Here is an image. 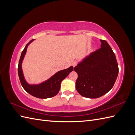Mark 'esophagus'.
Instances as JSON below:
<instances>
[{
    "mask_svg": "<svg viewBox=\"0 0 135 135\" xmlns=\"http://www.w3.org/2000/svg\"><path fill=\"white\" fill-rule=\"evenodd\" d=\"M77 64H78V62H77V61H73V62H72V65H73V66L74 67V68L75 66H76Z\"/></svg>",
    "mask_w": 135,
    "mask_h": 135,
    "instance_id": "34e87169",
    "label": "esophagus"
}]
</instances>
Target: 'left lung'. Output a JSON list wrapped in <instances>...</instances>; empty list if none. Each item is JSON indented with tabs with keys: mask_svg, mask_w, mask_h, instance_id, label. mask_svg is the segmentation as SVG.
I'll return each mask as SVG.
<instances>
[{
	"mask_svg": "<svg viewBox=\"0 0 135 135\" xmlns=\"http://www.w3.org/2000/svg\"><path fill=\"white\" fill-rule=\"evenodd\" d=\"M100 41L101 48L85 56L74 68L76 90L89 99L99 98L111 90L119 71L112 48L105 40Z\"/></svg>",
	"mask_w": 135,
	"mask_h": 135,
	"instance_id": "8db88e82",
	"label": "left lung"
}]
</instances>
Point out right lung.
Here are the masks:
<instances>
[{
  "mask_svg": "<svg viewBox=\"0 0 135 135\" xmlns=\"http://www.w3.org/2000/svg\"><path fill=\"white\" fill-rule=\"evenodd\" d=\"M34 40V39L31 40L26 45L25 47L24 48L21 53V57H20L18 66V74L20 82H21L23 89L27 93L35 97L44 99L54 97L57 95L60 91L61 81L69 74V73L73 71L74 69L72 66H71L66 69L60 70L57 72L56 74L52 75L47 80L39 84H30L28 83L23 75L22 64L26 55L28 45Z\"/></svg>",
  "mask_w": 135,
  "mask_h": 135,
  "instance_id": "add662e5",
  "label": "right lung"
}]
</instances>
